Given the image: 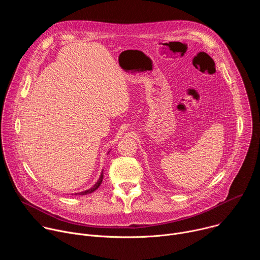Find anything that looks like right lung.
<instances>
[{
  "label": "right lung",
  "instance_id": "right-lung-1",
  "mask_svg": "<svg viewBox=\"0 0 260 260\" xmlns=\"http://www.w3.org/2000/svg\"><path fill=\"white\" fill-rule=\"evenodd\" d=\"M103 172H102V174H101V177H100V179H99V181L93 185V186L90 188V189H88V190H86V191H82V192H79V193H76V194H79V196H85V194H88V193H91V192H93L94 190H96L99 187H100V185H101V183H102V181H103Z\"/></svg>",
  "mask_w": 260,
  "mask_h": 260
}]
</instances>
